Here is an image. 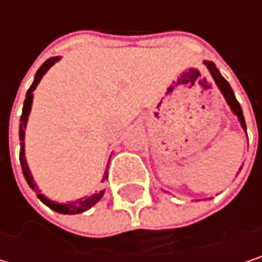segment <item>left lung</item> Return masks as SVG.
<instances>
[{"mask_svg": "<svg viewBox=\"0 0 262 262\" xmlns=\"http://www.w3.org/2000/svg\"><path fill=\"white\" fill-rule=\"evenodd\" d=\"M205 65L208 67V70H209V73L212 74V77H214V80H215L217 86L220 88L222 94L225 95V98H226L228 104L231 106L232 112H234L236 117H238V120H239V123H241V127H243L244 132H246V121H244V117H243V111H241L239 103L236 101V98H235V95H234V91H232L231 84H229L226 80L223 79V76L220 74V71L215 68V65H214L212 62H205Z\"/></svg>", "mask_w": 262, "mask_h": 262, "instance_id": "8db88e82", "label": "left lung"}]
</instances>
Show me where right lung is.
<instances>
[{"label": "right lung", "instance_id": "obj_1", "mask_svg": "<svg viewBox=\"0 0 262 262\" xmlns=\"http://www.w3.org/2000/svg\"><path fill=\"white\" fill-rule=\"evenodd\" d=\"M59 60V57H50L47 62L42 63V67L37 70L36 76H34V81L31 83L30 89L27 91L26 95V101H24V107H23V115H21V123H19V139H21V150H19V162H21V167H23V173H24V178H26L28 186L37 194V199L45 203L48 208H51L53 211L56 212H60V214H80V212H84L88 211L89 208H92L101 197H103V192L104 191H100V192H95V194H91L88 197H83V199H79L76 202H70V203H56L50 199H47L43 194H40L39 188L36 186V183L33 181V176L28 170V165H27L26 161V155H24V136H26V126H27V120H28V114H30V109H31V101H33V91L36 89L37 83L40 81V79L43 77V74ZM107 176V173H106ZM104 179V178H103Z\"/></svg>", "mask_w": 262, "mask_h": 262}]
</instances>
